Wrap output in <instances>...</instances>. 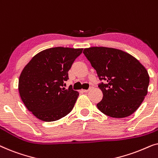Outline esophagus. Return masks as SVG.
<instances>
[{"instance_id": "1", "label": "esophagus", "mask_w": 158, "mask_h": 158, "mask_svg": "<svg viewBox=\"0 0 158 158\" xmlns=\"http://www.w3.org/2000/svg\"><path fill=\"white\" fill-rule=\"evenodd\" d=\"M88 90H89V89H88V90H83V91L84 93H88Z\"/></svg>"}]
</instances>
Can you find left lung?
Segmentation results:
<instances>
[{
    "instance_id": "8db88e82",
    "label": "left lung",
    "mask_w": 158,
    "mask_h": 158,
    "mask_svg": "<svg viewBox=\"0 0 158 158\" xmlns=\"http://www.w3.org/2000/svg\"><path fill=\"white\" fill-rule=\"evenodd\" d=\"M96 70L103 98L97 107L106 115L124 118L137 111L148 94L150 76L146 68L130 54L104 47L84 49Z\"/></svg>"
}]
</instances>
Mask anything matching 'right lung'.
<instances>
[{
  "instance_id": "add662e5",
  "label": "right lung",
  "mask_w": 158,
  "mask_h": 158,
  "mask_svg": "<svg viewBox=\"0 0 158 158\" xmlns=\"http://www.w3.org/2000/svg\"><path fill=\"white\" fill-rule=\"evenodd\" d=\"M83 49L53 47L32 57L19 80V91L26 107L44 122H54L72 111L79 93L65 89L68 71Z\"/></svg>"
}]
</instances>
